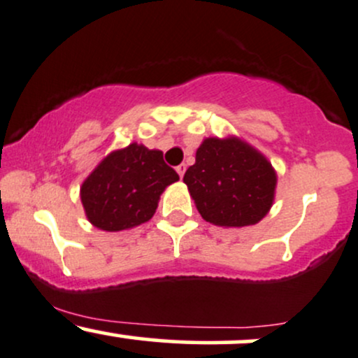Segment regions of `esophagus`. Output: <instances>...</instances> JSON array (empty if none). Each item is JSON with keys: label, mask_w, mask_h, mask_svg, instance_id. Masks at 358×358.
I'll list each match as a JSON object with an SVG mask.
<instances>
[{"label": "esophagus", "mask_w": 358, "mask_h": 358, "mask_svg": "<svg viewBox=\"0 0 358 358\" xmlns=\"http://www.w3.org/2000/svg\"><path fill=\"white\" fill-rule=\"evenodd\" d=\"M176 171H178L179 178H180V179H182L184 172H186V164H180V166H178V167H176Z\"/></svg>", "instance_id": "obj_1"}]
</instances>
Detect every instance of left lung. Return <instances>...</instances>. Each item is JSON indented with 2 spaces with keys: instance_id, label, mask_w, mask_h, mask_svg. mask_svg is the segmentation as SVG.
Instances as JSON below:
<instances>
[{
  "instance_id": "8db88e82",
  "label": "left lung",
  "mask_w": 358,
  "mask_h": 358,
  "mask_svg": "<svg viewBox=\"0 0 358 358\" xmlns=\"http://www.w3.org/2000/svg\"><path fill=\"white\" fill-rule=\"evenodd\" d=\"M184 182L203 220L216 226L256 224L275 199L276 172L262 152L238 137L204 138Z\"/></svg>"
}]
</instances>
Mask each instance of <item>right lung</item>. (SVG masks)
<instances>
[{"instance_id": "right-lung-1", "label": "right lung", "mask_w": 358, "mask_h": 358, "mask_svg": "<svg viewBox=\"0 0 358 358\" xmlns=\"http://www.w3.org/2000/svg\"><path fill=\"white\" fill-rule=\"evenodd\" d=\"M179 180L161 150L130 144L103 159L80 187L88 221L103 231H122L147 222L164 189Z\"/></svg>"}]
</instances>
